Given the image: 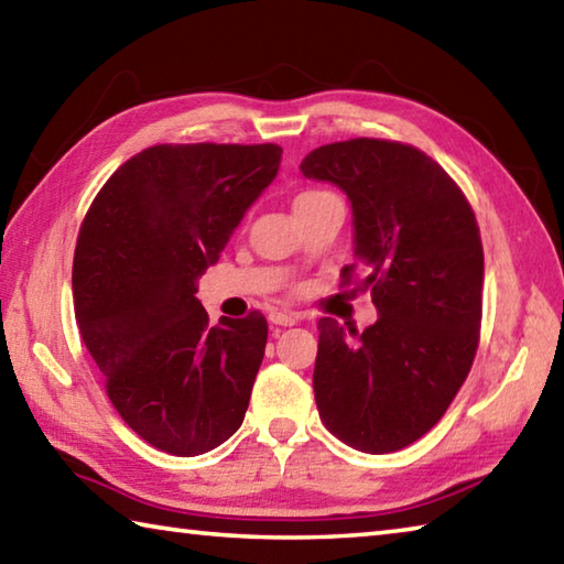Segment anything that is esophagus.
<instances>
[{
	"label": "esophagus",
	"mask_w": 564,
	"mask_h": 564,
	"mask_svg": "<svg viewBox=\"0 0 564 564\" xmlns=\"http://www.w3.org/2000/svg\"><path fill=\"white\" fill-rule=\"evenodd\" d=\"M271 323L275 326H295L299 323V313H291V311H271Z\"/></svg>",
	"instance_id": "1"
}]
</instances>
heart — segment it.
I'll use <instances>...</instances> for the list:
<instances>
[{
	"instance_id": "b5f03b06",
	"label": "heart",
	"mask_w": 564,
	"mask_h": 564,
	"mask_svg": "<svg viewBox=\"0 0 564 564\" xmlns=\"http://www.w3.org/2000/svg\"><path fill=\"white\" fill-rule=\"evenodd\" d=\"M323 194H328V191L308 188V191H303V194H299V198H295V204H301V202H311V198H318V196H323Z\"/></svg>"
}]
</instances>
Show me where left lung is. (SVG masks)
<instances>
[{
	"label": "left lung",
	"instance_id": "obj_1",
	"mask_svg": "<svg viewBox=\"0 0 564 564\" xmlns=\"http://www.w3.org/2000/svg\"><path fill=\"white\" fill-rule=\"evenodd\" d=\"M301 171L348 194L358 261L340 285L370 291L380 313L362 333L318 321L321 420L356 451L395 453L445 415L473 368L485 273L475 212L437 161L403 141H336Z\"/></svg>",
	"mask_w": 564,
	"mask_h": 564
}]
</instances>
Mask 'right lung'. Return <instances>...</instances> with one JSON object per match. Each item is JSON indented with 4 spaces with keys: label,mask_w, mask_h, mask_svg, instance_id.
Returning <instances> with one entry per match:
<instances>
[{
    "label": "right lung",
    "mask_w": 564,
    "mask_h": 564,
    "mask_svg": "<svg viewBox=\"0 0 564 564\" xmlns=\"http://www.w3.org/2000/svg\"><path fill=\"white\" fill-rule=\"evenodd\" d=\"M279 144H156L113 171L76 238L74 316L111 405L169 455L214 451L243 423L269 323L208 326L196 279L279 174Z\"/></svg>",
    "instance_id": "1"
}]
</instances>
